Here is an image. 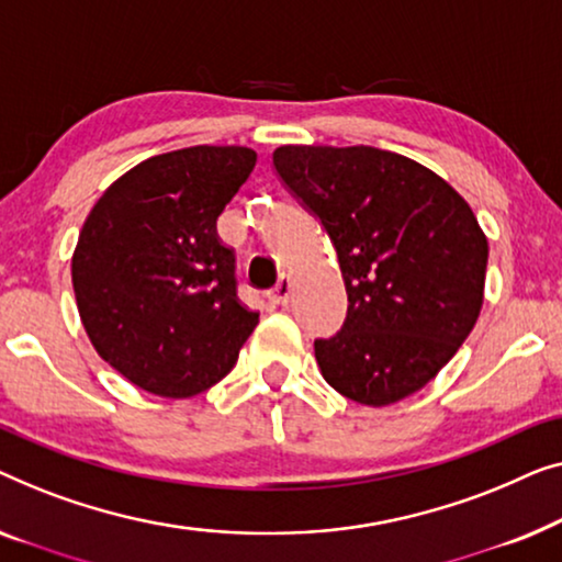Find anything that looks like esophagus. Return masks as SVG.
Returning a JSON list of instances; mask_svg holds the SVG:
<instances>
[{"label": "esophagus", "mask_w": 562, "mask_h": 562, "mask_svg": "<svg viewBox=\"0 0 562 562\" xmlns=\"http://www.w3.org/2000/svg\"><path fill=\"white\" fill-rule=\"evenodd\" d=\"M290 295H292V284H290V280L282 274V280L278 282V288H274V290L270 292V300H272L274 305H288V303H290Z\"/></svg>", "instance_id": "obj_1"}]
</instances>
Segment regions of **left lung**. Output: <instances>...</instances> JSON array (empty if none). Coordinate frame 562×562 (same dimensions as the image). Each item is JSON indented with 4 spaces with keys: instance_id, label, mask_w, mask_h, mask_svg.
I'll use <instances>...</instances> for the list:
<instances>
[{
    "instance_id": "8db88e82",
    "label": "left lung",
    "mask_w": 562,
    "mask_h": 562,
    "mask_svg": "<svg viewBox=\"0 0 562 562\" xmlns=\"http://www.w3.org/2000/svg\"><path fill=\"white\" fill-rule=\"evenodd\" d=\"M284 188L321 221L349 311L315 341L326 382L384 407L423 390L476 326L488 244L471 205L436 172L376 147L284 145Z\"/></svg>"
}]
</instances>
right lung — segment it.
I'll return each mask as SVG.
<instances>
[{"label":"right lung","mask_w":562,"mask_h":562,"mask_svg":"<svg viewBox=\"0 0 562 562\" xmlns=\"http://www.w3.org/2000/svg\"><path fill=\"white\" fill-rule=\"evenodd\" d=\"M257 165L249 147L155 155L106 188L70 262L93 349L139 390L183 400L221 382L259 313L236 297L216 218Z\"/></svg>","instance_id":"1"}]
</instances>
